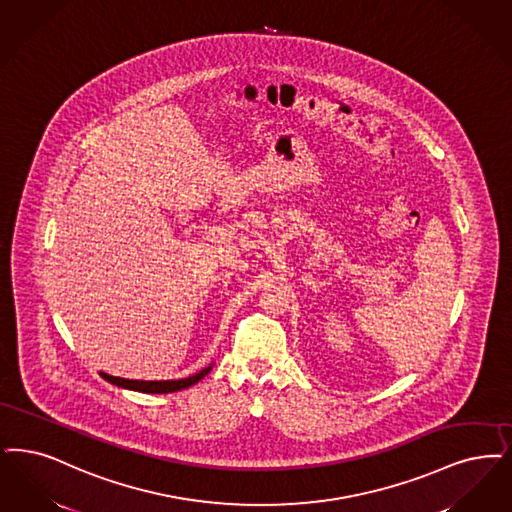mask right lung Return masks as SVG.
Instances as JSON below:
<instances>
[{"label": "right lung", "instance_id": "1", "mask_svg": "<svg viewBox=\"0 0 512 512\" xmlns=\"http://www.w3.org/2000/svg\"><path fill=\"white\" fill-rule=\"evenodd\" d=\"M213 364H209L207 368L200 369L198 373L184 377V379H167V381H137V379H122V377H114L101 371V377L104 381L120 387V389L137 390V392H146V394H169V392H177V390L188 389L192 385H196L198 381H202L205 375L211 371Z\"/></svg>", "mask_w": 512, "mask_h": 512}]
</instances>
